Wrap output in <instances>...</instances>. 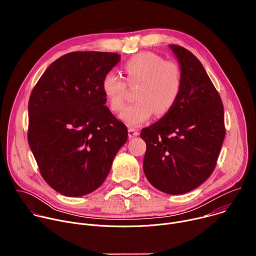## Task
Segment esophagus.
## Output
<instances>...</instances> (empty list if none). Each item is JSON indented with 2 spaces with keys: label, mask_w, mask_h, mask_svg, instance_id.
<instances>
[{
  "label": "esophagus",
  "mask_w": 256,
  "mask_h": 256,
  "mask_svg": "<svg viewBox=\"0 0 256 256\" xmlns=\"http://www.w3.org/2000/svg\"><path fill=\"white\" fill-rule=\"evenodd\" d=\"M138 136V132L132 128H128V138H134V136Z\"/></svg>",
  "instance_id": "34e87169"
}]
</instances>
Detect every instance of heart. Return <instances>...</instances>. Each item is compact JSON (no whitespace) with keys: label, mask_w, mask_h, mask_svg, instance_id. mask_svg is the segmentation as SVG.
<instances>
[{"label":"heart","mask_w":256,"mask_h":256,"mask_svg":"<svg viewBox=\"0 0 256 256\" xmlns=\"http://www.w3.org/2000/svg\"><path fill=\"white\" fill-rule=\"evenodd\" d=\"M128 83L140 82L138 101L128 105L120 120L128 126H140L157 112L167 114L176 104L182 89L180 68L172 62L153 52H140L124 64ZM126 84L114 72H108L101 82L102 92L112 110L118 112L124 108Z\"/></svg>","instance_id":"1"}]
</instances>
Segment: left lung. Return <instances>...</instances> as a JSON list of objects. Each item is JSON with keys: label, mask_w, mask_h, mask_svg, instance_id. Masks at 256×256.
Masks as SVG:
<instances>
[{"label": "left lung", "mask_w": 256, "mask_h": 256, "mask_svg": "<svg viewBox=\"0 0 256 256\" xmlns=\"http://www.w3.org/2000/svg\"><path fill=\"white\" fill-rule=\"evenodd\" d=\"M182 75L180 96L167 114L142 128L147 144L142 168L160 192L182 194L210 176L225 138L224 107L202 62L184 48L170 44Z\"/></svg>", "instance_id": "left-lung-1"}]
</instances>
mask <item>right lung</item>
<instances>
[{"label":"right lung","mask_w":256,"mask_h":256,"mask_svg":"<svg viewBox=\"0 0 256 256\" xmlns=\"http://www.w3.org/2000/svg\"><path fill=\"white\" fill-rule=\"evenodd\" d=\"M114 52H75L54 62L28 103V142L42 176L70 198L91 194L110 171L128 128L104 105L101 82Z\"/></svg>","instance_id":"add662e5"}]
</instances>
